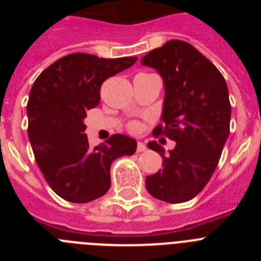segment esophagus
<instances>
[{
	"instance_id": "esophagus-1",
	"label": "esophagus",
	"mask_w": 261,
	"mask_h": 261,
	"mask_svg": "<svg viewBox=\"0 0 261 261\" xmlns=\"http://www.w3.org/2000/svg\"><path fill=\"white\" fill-rule=\"evenodd\" d=\"M146 150V146H145V144H142V142H138L137 144V153H142V151Z\"/></svg>"
}]
</instances>
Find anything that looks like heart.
Wrapping results in <instances>:
<instances>
[{
    "mask_svg": "<svg viewBox=\"0 0 261 261\" xmlns=\"http://www.w3.org/2000/svg\"><path fill=\"white\" fill-rule=\"evenodd\" d=\"M129 129H130L132 132L136 133V132H138V130H140V125H138V124H136V123H133V124H130Z\"/></svg>",
    "mask_w": 261,
    "mask_h": 261,
    "instance_id": "heart-1",
    "label": "heart"
}]
</instances>
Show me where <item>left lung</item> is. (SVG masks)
I'll return each instance as SVG.
<instances>
[{
  "label": "left lung",
  "instance_id": "left-lung-1",
  "mask_svg": "<svg viewBox=\"0 0 261 261\" xmlns=\"http://www.w3.org/2000/svg\"><path fill=\"white\" fill-rule=\"evenodd\" d=\"M141 64L155 69L165 84L163 124L153 135L176 142L167 155L156 141L147 144L163 156V168L146 176V190L162 201L186 202L211 180L229 137L227 85L213 62L183 40H168Z\"/></svg>",
  "mask_w": 261,
  "mask_h": 261
}]
</instances>
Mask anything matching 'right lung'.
<instances>
[{"label": "right lung", "instance_id": "1", "mask_svg": "<svg viewBox=\"0 0 261 261\" xmlns=\"http://www.w3.org/2000/svg\"><path fill=\"white\" fill-rule=\"evenodd\" d=\"M136 61L71 53L41 71L32 85L27 103L32 151L47 183L66 201L102 197L111 187V163L137 149L136 140L124 135L91 149L84 124L87 111L99 105L103 82Z\"/></svg>", "mask_w": 261, "mask_h": 261}]
</instances>
